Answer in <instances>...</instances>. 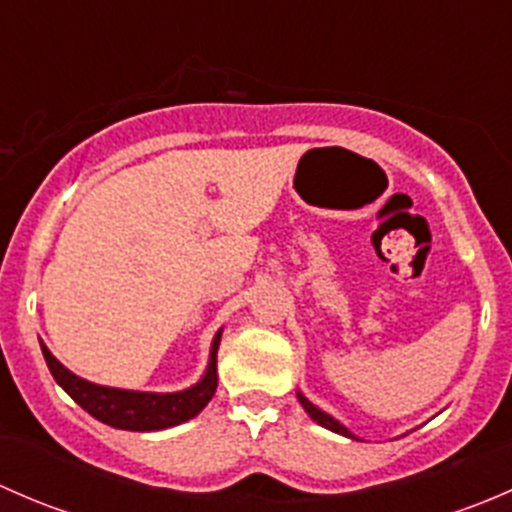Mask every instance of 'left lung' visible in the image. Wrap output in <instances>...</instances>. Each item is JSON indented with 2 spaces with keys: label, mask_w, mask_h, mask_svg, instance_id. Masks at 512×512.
Here are the masks:
<instances>
[{
  "label": "left lung",
  "mask_w": 512,
  "mask_h": 512,
  "mask_svg": "<svg viewBox=\"0 0 512 512\" xmlns=\"http://www.w3.org/2000/svg\"><path fill=\"white\" fill-rule=\"evenodd\" d=\"M297 399H299V404H302V409L307 411V414H309V418H312V421H317L319 426L329 428V431L339 433V436H347V438H354V441H359V438H356L354 433L349 431L347 426H344V423H339L337 418H334V416H329L327 411H322V409H319V406H314L312 401H309L307 396L302 394V391H297Z\"/></svg>",
  "instance_id": "left-lung-1"
}]
</instances>
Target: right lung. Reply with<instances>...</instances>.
Instances as JSON below:
<instances>
[{"instance_id": "right-lung-1", "label": "right lung", "mask_w": 512, "mask_h": 512, "mask_svg": "<svg viewBox=\"0 0 512 512\" xmlns=\"http://www.w3.org/2000/svg\"><path fill=\"white\" fill-rule=\"evenodd\" d=\"M223 329L213 337L210 344L208 366L205 374L195 381L193 386L183 391H170V394H158V391H131L116 389V386H101L94 381H86L76 376L74 371L66 369L54 354L41 342V354H44L46 366L56 384L76 401L84 411L98 418L101 423L123 431H163V428L178 426V423L190 421L208 406L218 389V347Z\"/></svg>"}]
</instances>
